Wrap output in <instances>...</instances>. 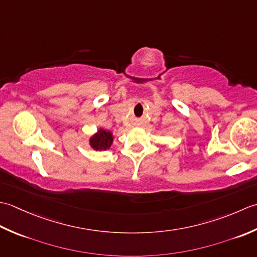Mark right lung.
<instances>
[{
    "instance_id": "add662e5",
    "label": "right lung",
    "mask_w": 257,
    "mask_h": 257,
    "mask_svg": "<svg viewBox=\"0 0 257 257\" xmlns=\"http://www.w3.org/2000/svg\"><path fill=\"white\" fill-rule=\"evenodd\" d=\"M113 141L114 136L112 132L103 127H99L88 140V144L95 151H105L111 148Z\"/></svg>"
}]
</instances>
